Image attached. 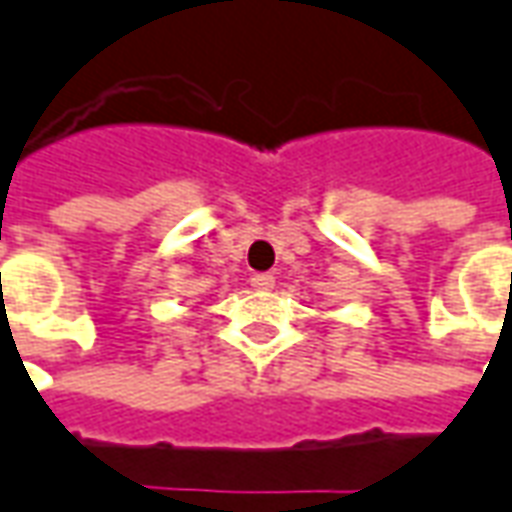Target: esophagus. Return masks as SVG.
Wrapping results in <instances>:
<instances>
[{"label": "esophagus", "instance_id": "34e87169", "mask_svg": "<svg viewBox=\"0 0 512 512\" xmlns=\"http://www.w3.org/2000/svg\"><path fill=\"white\" fill-rule=\"evenodd\" d=\"M250 287L253 290H273L276 287V278L270 276V273H256V276L250 278Z\"/></svg>", "mask_w": 512, "mask_h": 512}]
</instances>
